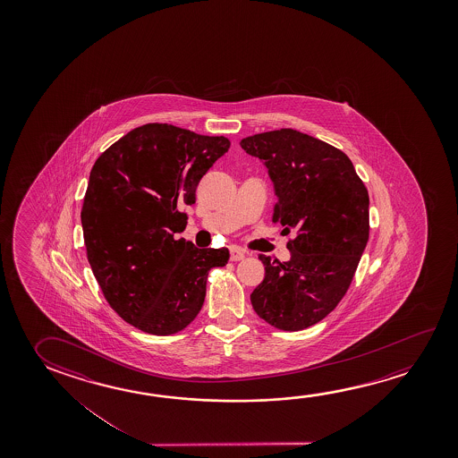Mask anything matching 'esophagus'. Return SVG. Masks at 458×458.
Masks as SVG:
<instances>
[{
  "instance_id": "34e87169",
  "label": "esophagus",
  "mask_w": 458,
  "mask_h": 458,
  "mask_svg": "<svg viewBox=\"0 0 458 458\" xmlns=\"http://www.w3.org/2000/svg\"><path fill=\"white\" fill-rule=\"evenodd\" d=\"M244 255H246V252H244L242 249L236 248V246H232V248H230V259H232L233 262L242 260V259H244Z\"/></svg>"
}]
</instances>
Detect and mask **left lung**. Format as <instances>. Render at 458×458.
Segmentation results:
<instances>
[{"mask_svg": "<svg viewBox=\"0 0 458 458\" xmlns=\"http://www.w3.org/2000/svg\"><path fill=\"white\" fill-rule=\"evenodd\" d=\"M240 145L268 169L276 195L273 222L293 234L287 262L259 255L265 277L250 303L277 329H307L352 284L369 240L368 190L344 151L299 131L250 135Z\"/></svg>", "mask_w": 458, "mask_h": 458, "instance_id": "8db88e82", "label": "left lung"}]
</instances>
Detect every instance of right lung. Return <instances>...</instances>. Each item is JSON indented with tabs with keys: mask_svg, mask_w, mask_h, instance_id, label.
<instances>
[{
	"mask_svg": "<svg viewBox=\"0 0 458 458\" xmlns=\"http://www.w3.org/2000/svg\"><path fill=\"white\" fill-rule=\"evenodd\" d=\"M230 148L226 137L150 123L113 143L90 169L81 210L88 260L106 301L137 329L171 335L203 307L208 271L228 249L175 240L183 206Z\"/></svg>",
	"mask_w": 458,
	"mask_h": 458,
	"instance_id": "obj_1",
	"label": "right lung"
}]
</instances>
